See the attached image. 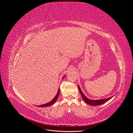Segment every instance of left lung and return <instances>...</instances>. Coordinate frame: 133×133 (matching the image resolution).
Returning <instances> with one entry per match:
<instances>
[{
  "mask_svg": "<svg viewBox=\"0 0 133 133\" xmlns=\"http://www.w3.org/2000/svg\"><path fill=\"white\" fill-rule=\"evenodd\" d=\"M78 88H79V90L80 91V93L81 94L82 97L84 100V102H85L87 104H89V105H91L95 106V105H102V104L106 103L108 101V100H109L112 98V96H110V97L106 98V99H99V100H91L89 98H88L87 96L84 94V93L82 92L81 89H80V87L79 85H78Z\"/></svg>",
  "mask_w": 133,
  "mask_h": 133,
  "instance_id": "left-lung-1",
  "label": "left lung"
}]
</instances>
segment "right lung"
<instances>
[{
  "label": "right lung",
  "mask_w": 133,
  "mask_h": 133,
  "mask_svg": "<svg viewBox=\"0 0 133 133\" xmlns=\"http://www.w3.org/2000/svg\"><path fill=\"white\" fill-rule=\"evenodd\" d=\"M65 76H64L62 79H63L64 77H65ZM59 93H60V89H59V88L57 95H55V97L53 98V100H51V101L49 102V103H46L45 104H43V105H38V107H49V106H50L51 105H53V104H54L56 102V101H57V100L58 99V96L59 95Z\"/></svg>",
  "instance_id": "right-lung-1"
}]
</instances>
